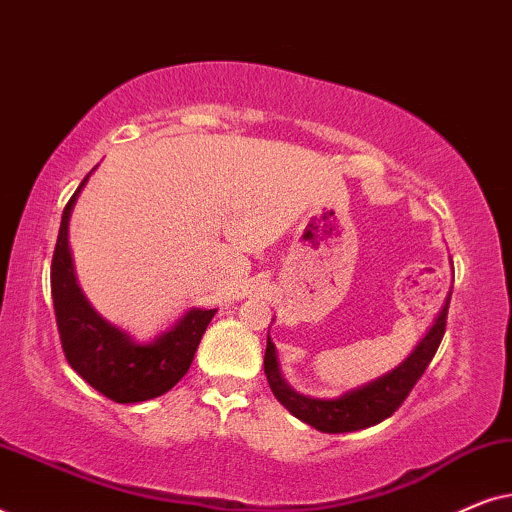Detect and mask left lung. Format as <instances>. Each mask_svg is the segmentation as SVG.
Instances as JSON below:
<instances>
[{
    "instance_id": "8db88e82",
    "label": "left lung",
    "mask_w": 512,
    "mask_h": 512,
    "mask_svg": "<svg viewBox=\"0 0 512 512\" xmlns=\"http://www.w3.org/2000/svg\"><path fill=\"white\" fill-rule=\"evenodd\" d=\"M447 310H450V296H447L443 310H440L438 319L433 321L429 333L412 349L408 359L398 363L387 375L347 391V394L338 398H312L293 391L282 377L275 345L268 338L263 366L272 394L293 417H298L300 422L310 424L324 433H349L380 424L401 408V403L410 396L412 387L424 375V370L429 368L431 359L440 347V340L445 335Z\"/></svg>"
}]
</instances>
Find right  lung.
<instances>
[{
    "label": "right lung",
    "mask_w": 512,
    "mask_h": 512,
    "mask_svg": "<svg viewBox=\"0 0 512 512\" xmlns=\"http://www.w3.org/2000/svg\"><path fill=\"white\" fill-rule=\"evenodd\" d=\"M93 170L86 174L62 212L51 263L55 321L67 363L90 387L116 403H142L167 394L188 373L195 349L216 310L193 307L151 342L132 340L128 333L111 326L93 310L81 286L76 284L67 240L74 202Z\"/></svg>",
    "instance_id": "obj_1"
}]
</instances>
